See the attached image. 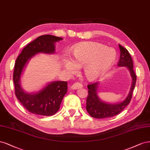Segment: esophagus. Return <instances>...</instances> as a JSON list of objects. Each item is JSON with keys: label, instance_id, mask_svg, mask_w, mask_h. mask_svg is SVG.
<instances>
[{"label": "esophagus", "instance_id": "esophagus-1", "mask_svg": "<svg viewBox=\"0 0 150 150\" xmlns=\"http://www.w3.org/2000/svg\"><path fill=\"white\" fill-rule=\"evenodd\" d=\"M83 85L80 83V82H75L73 85L71 86V88L73 90H76V89H79L80 88H81Z\"/></svg>", "mask_w": 150, "mask_h": 150}]
</instances>
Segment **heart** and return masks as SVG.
<instances>
[{"instance_id": "1", "label": "heart", "mask_w": 150, "mask_h": 150, "mask_svg": "<svg viewBox=\"0 0 150 150\" xmlns=\"http://www.w3.org/2000/svg\"><path fill=\"white\" fill-rule=\"evenodd\" d=\"M74 60H67L64 68L75 74L79 67L84 65V72L87 78L93 80L102 76L113 64L116 52L98 42H85L76 45L73 50Z\"/></svg>"}]
</instances>
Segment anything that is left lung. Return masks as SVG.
<instances>
[{
    "label": "left lung",
    "mask_w": 150,
    "mask_h": 150,
    "mask_svg": "<svg viewBox=\"0 0 150 150\" xmlns=\"http://www.w3.org/2000/svg\"><path fill=\"white\" fill-rule=\"evenodd\" d=\"M120 49V57L118 62V65L120 67L125 66L128 69L130 74L133 79L132 85L129 93L123 101L118 104H108L100 101L97 96L96 89L98 83L93 82L88 83L87 87L88 96L86 98V111L91 117L95 118H105L114 117L122 112L123 109L129 103L132 98L133 90L135 87L137 81V75L133 70V63L132 58L128 51L119 45Z\"/></svg>",
    "instance_id": "1"
}]
</instances>
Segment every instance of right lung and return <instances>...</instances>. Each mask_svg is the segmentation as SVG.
Returning a JSON list of instances; mask_svg holds the SVG:
<instances>
[{"mask_svg":"<svg viewBox=\"0 0 150 150\" xmlns=\"http://www.w3.org/2000/svg\"><path fill=\"white\" fill-rule=\"evenodd\" d=\"M60 40H62L61 37L51 35L38 37L23 48L16 59L13 74L15 94L23 107L33 114L51 116L56 113L59 110L63 98L67 92V82L53 81L37 93H27L23 91L20 85L22 71L28 59L37 53H54V43Z\"/></svg>","mask_w":150,"mask_h":150,"instance_id":"right-lung-1","label":"right lung"}]
</instances>
